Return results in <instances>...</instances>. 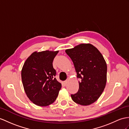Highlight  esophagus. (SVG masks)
<instances>
[{
  "mask_svg": "<svg viewBox=\"0 0 129 129\" xmlns=\"http://www.w3.org/2000/svg\"><path fill=\"white\" fill-rule=\"evenodd\" d=\"M63 83H64V85H66L67 84V83H68V80H66V81H64V82H63Z\"/></svg>",
  "mask_w": 129,
  "mask_h": 129,
  "instance_id": "obj_1",
  "label": "esophagus"
}]
</instances>
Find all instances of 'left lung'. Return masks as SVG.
<instances>
[{
	"mask_svg": "<svg viewBox=\"0 0 129 129\" xmlns=\"http://www.w3.org/2000/svg\"><path fill=\"white\" fill-rule=\"evenodd\" d=\"M73 62L79 89L71 95L78 104L87 106L97 101L104 90L107 81L106 62L101 53L90 44H80L74 48L66 50Z\"/></svg>",
	"mask_w": 129,
	"mask_h": 129,
	"instance_id": "8db88e82",
	"label": "left lung"
}]
</instances>
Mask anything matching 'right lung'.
Instances as JSON below:
<instances>
[{"label":"right lung","instance_id":"right-lung-1","mask_svg":"<svg viewBox=\"0 0 129 129\" xmlns=\"http://www.w3.org/2000/svg\"><path fill=\"white\" fill-rule=\"evenodd\" d=\"M58 51L32 53L21 71L22 81L27 97L34 104L44 107L52 104L62 85L56 80L52 62Z\"/></svg>","mask_w":129,"mask_h":129}]
</instances>
